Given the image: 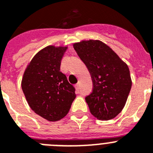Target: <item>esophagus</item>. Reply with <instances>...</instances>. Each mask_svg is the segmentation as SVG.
I'll return each instance as SVG.
<instances>
[{
  "mask_svg": "<svg viewBox=\"0 0 153 153\" xmlns=\"http://www.w3.org/2000/svg\"><path fill=\"white\" fill-rule=\"evenodd\" d=\"M75 88L77 90H79V83H77L75 85Z\"/></svg>",
  "mask_w": 153,
  "mask_h": 153,
  "instance_id": "obj_1",
  "label": "esophagus"
}]
</instances>
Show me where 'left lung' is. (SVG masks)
<instances>
[{"mask_svg": "<svg viewBox=\"0 0 153 153\" xmlns=\"http://www.w3.org/2000/svg\"><path fill=\"white\" fill-rule=\"evenodd\" d=\"M74 48L93 81L92 93L85 98L90 113L100 120L115 118L125 106L132 86L128 65L100 40H82L74 43Z\"/></svg>", "mask_w": 153, "mask_h": 153, "instance_id": "left-lung-1", "label": "left lung"}]
</instances>
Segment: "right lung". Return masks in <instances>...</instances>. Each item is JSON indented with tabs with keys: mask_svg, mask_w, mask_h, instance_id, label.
I'll use <instances>...</instances> for the list:
<instances>
[{
	"mask_svg": "<svg viewBox=\"0 0 153 153\" xmlns=\"http://www.w3.org/2000/svg\"><path fill=\"white\" fill-rule=\"evenodd\" d=\"M67 46L50 45L36 53L24 70L21 87L31 109L55 122L66 117L76 98L75 89L60 72Z\"/></svg>",
	"mask_w": 153,
	"mask_h": 153,
	"instance_id": "obj_1",
	"label": "right lung"
}]
</instances>
